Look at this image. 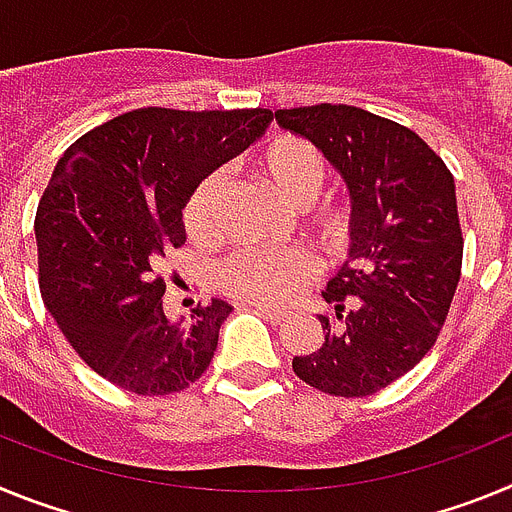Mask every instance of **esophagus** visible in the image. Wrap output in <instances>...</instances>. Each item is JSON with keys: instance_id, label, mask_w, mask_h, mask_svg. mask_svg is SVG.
Returning a JSON list of instances; mask_svg holds the SVG:
<instances>
[{"instance_id": "1", "label": "esophagus", "mask_w": 512, "mask_h": 512, "mask_svg": "<svg viewBox=\"0 0 512 512\" xmlns=\"http://www.w3.org/2000/svg\"><path fill=\"white\" fill-rule=\"evenodd\" d=\"M248 307H253V310L259 312V315H264L266 320H271V323H284V318H287V315H284V312L271 310V307L259 305V302H253V305H248Z\"/></svg>"}]
</instances>
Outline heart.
Segmentation results:
<instances>
[{"label":"heart","mask_w":512,"mask_h":512,"mask_svg":"<svg viewBox=\"0 0 512 512\" xmlns=\"http://www.w3.org/2000/svg\"><path fill=\"white\" fill-rule=\"evenodd\" d=\"M253 171L261 182L292 210L312 205L328 176V166L318 148L295 135L269 140L256 158ZM223 197V176L210 174L194 189L182 212L184 230L192 241H207L217 228V212ZM323 246L338 248L346 241L341 217H325L318 225ZM312 277V259L300 248H241L215 269L217 287L225 295L259 305H282Z\"/></svg>","instance_id":"b5f03b06"}]
</instances>
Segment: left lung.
Instances as JSON below:
<instances>
[{"label":"left lung","instance_id":"left-lung-1","mask_svg":"<svg viewBox=\"0 0 512 512\" xmlns=\"http://www.w3.org/2000/svg\"><path fill=\"white\" fill-rule=\"evenodd\" d=\"M341 174L351 197L348 261L328 282L323 343L295 356L302 382L366 397L408 374L436 343L461 277L456 184L420 135L348 104L277 110Z\"/></svg>","mask_w":512,"mask_h":512}]
</instances>
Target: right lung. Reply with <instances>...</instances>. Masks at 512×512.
I'll use <instances>...</instances> for the list:
<instances>
[{"label": "right lung", "instance_id": "right-lung-1", "mask_svg": "<svg viewBox=\"0 0 512 512\" xmlns=\"http://www.w3.org/2000/svg\"><path fill=\"white\" fill-rule=\"evenodd\" d=\"M274 120L271 110L143 107L66 148L35 215L40 292L94 372L135 395H169L205 374L233 307L212 300L182 323L156 277L187 241L182 210L202 179Z\"/></svg>", "mask_w": 512, "mask_h": 512}]
</instances>
